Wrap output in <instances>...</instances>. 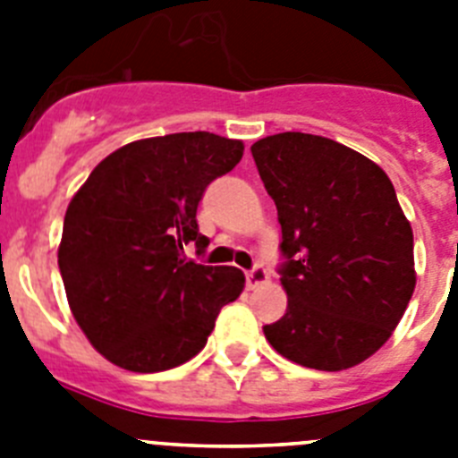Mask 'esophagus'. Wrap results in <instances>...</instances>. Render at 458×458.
<instances>
[{
    "label": "esophagus",
    "instance_id": "1",
    "mask_svg": "<svg viewBox=\"0 0 458 458\" xmlns=\"http://www.w3.org/2000/svg\"><path fill=\"white\" fill-rule=\"evenodd\" d=\"M268 277H270L268 270H266L261 264H257L252 270H248V273H245V282H248V289H257V286L266 284V282H268Z\"/></svg>",
    "mask_w": 458,
    "mask_h": 458
}]
</instances>
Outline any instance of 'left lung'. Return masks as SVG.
Masks as SVG:
<instances>
[{
    "label": "left lung",
    "mask_w": 458,
    "mask_h": 458,
    "mask_svg": "<svg viewBox=\"0 0 458 458\" xmlns=\"http://www.w3.org/2000/svg\"><path fill=\"white\" fill-rule=\"evenodd\" d=\"M252 157L277 206L289 295L266 339L310 369L360 365L390 339L415 289L412 229L394 185L369 157L307 132L254 141Z\"/></svg>",
    "instance_id": "left-lung-1"
}]
</instances>
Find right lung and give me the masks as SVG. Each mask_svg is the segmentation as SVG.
Segmentation results:
<instances>
[{"instance_id": "1", "label": "right lung", "mask_w": 458, "mask_h": 458, "mask_svg": "<svg viewBox=\"0 0 458 458\" xmlns=\"http://www.w3.org/2000/svg\"><path fill=\"white\" fill-rule=\"evenodd\" d=\"M241 157L242 141L204 131L131 141L68 204L59 245L68 305L93 349L121 369L156 374L188 362L241 295V270L183 254L208 248L197 206Z\"/></svg>"}]
</instances>
